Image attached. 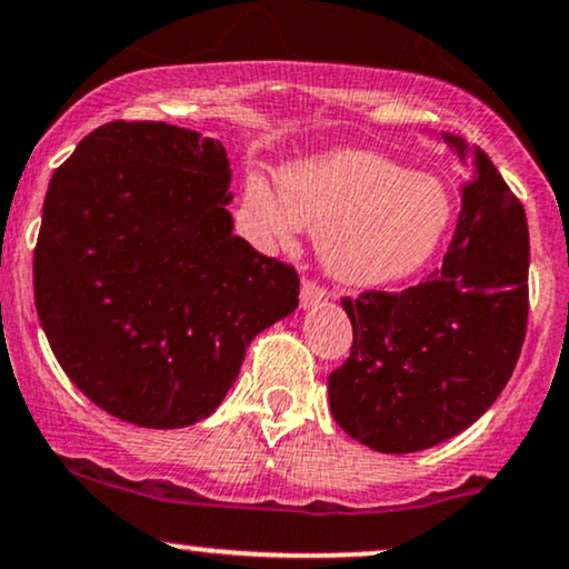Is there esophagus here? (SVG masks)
Here are the masks:
<instances>
[{
	"label": "esophagus",
	"mask_w": 569,
	"mask_h": 569,
	"mask_svg": "<svg viewBox=\"0 0 569 569\" xmlns=\"http://www.w3.org/2000/svg\"><path fill=\"white\" fill-rule=\"evenodd\" d=\"M299 299H302V307L305 310H310V307L326 302V289H320L318 283L310 278L302 280V291H299Z\"/></svg>",
	"instance_id": "obj_1"
}]
</instances>
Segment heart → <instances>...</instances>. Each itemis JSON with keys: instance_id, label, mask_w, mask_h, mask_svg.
I'll use <instances>...</instances> for the list:
<instances>
[{"instance_id": "1", "label": "heart", "mask_w": 569, "mask_h": 569, "mask_svg": "<svg viewBox=\"0 0 569 569\" xmlns=\"http://www.w3.org/2000/svg\"><path fill=\"white\" fill-rule=\"evenodd\" d=\"M243 209L254 238L289 249L302 228L318 230L315 249L347 286H387L419 272L440 249L453 219L442 180L408 172L371 150L333 148L293 161L280 188L251 172Z\"/></svg>"}]
</instances>
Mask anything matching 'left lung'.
<instances>
[{"label":"left lung","instance_id":"obj_1","mask_svg":"<svg viewBox=\"0 0 569 569\" xmlns=\"http://www.w3.org/2000/svg\"><path fill=\"white\" fill-rule=\"evenodd\" d=\"M463 201L440 270L400 293L341 299L352 352L328 376L333 419L379 453H416L461 435L515 373L527 328L530 236L522 203L485 150L442 134Z\"/></svg>","mask_w":569,"mask_h":569}]
</instances>
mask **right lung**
Segmentation results:
<instances>
[{
	"instance_id": "add662e5",
	"label": "right lung",
	"mask_w": 569,
	"mask_h": 569,
	"mask_svg": "<svg viewBox=\"0 0 569 569\" xmlns=\"http://www.w3.org/2000/svg\"><path fill=\"white\" fill-rule=\"evenodd\" d=\"M228 188L222 142L163 121L102 124L54 169L33 299L60 368L116 419H207L299 307L297 270L232 236Z\"/></svg>"
}]
</instances>
